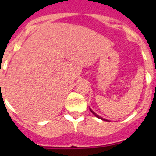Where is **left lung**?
<instances>
[{
	"mask_svg": "<svg viewBox=\"0 0 156 156\" xmlns=\"http://www.w3.org/2000/svg\"><path fill=\"white\" fill-rule=\"evenodd\" d=\"M90 112H91L92 113H93V114H94V115H95V116H96V117H98V119H101V120H104V121H108V122H109V120H108V119H103L102 117H101V116H99V115H97V114L95 113L94 112V111H93V110H92V109H91V108H90Z\"/></svg>",
	"mask_w": 156,
	"mask_h": 156,
	"instance_id": "8db88e82",
	"label": "left lung"
}]
</instances>
